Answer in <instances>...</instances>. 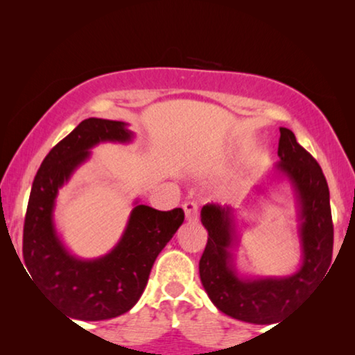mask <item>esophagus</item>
<instances>
[{
    "label": "esophagus",
    "mask_w": 355,
    "mask_h": 355,
    "mask_svg": "<svg viewBox=\"0 0 355 355\" xmlns=\"http://www.w3.org/2000/svg\"><path fill=\"white\" fill-rule=\"evenodd\" d=\"M184 213L189 221H197L198 218V203L196 200H186L184 202Z\"/></svg>",
    "instance_id": "34e87169"
}]
</instances>
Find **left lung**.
<instances>
[{
  "mask_svg": "<svg viewBox=\"0 0 355 355\" xmlns=\"http://www.w3.org/2000/svg\"><path fill=\"white\" fill-rule=\"evenodd\" d=\"M278 168L294 182L302 205L304 263L288 278L241 279L231 265V207L207 203L202 225L208 231L198 271L207 294L223 313L247 323L278 322L304 294L317 284L331 265L333 218L327 178L312 155L299 145L293 130L281 128Z\"/></svg>",
  "mask_w": 355,
  "mask_h": 355,
  "instance_id": "8db88e82",
  "label": "left lung"
}]
</instances>
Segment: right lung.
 Segmentation results:
<instances>
[{
    "mask_svg": "<svg viewBox=\"0 0 355 355\" xmlns=\"http://www.w3.org/2000/svg\"><path fill=\"white\" fill-rule=\"evenodd\" d=\"M129 139L130 132L121 121H82L50 150L33 179L24 221V260L38 289L71 318L96 322L132 309L147 286L158 254L184 223L182 208L159 211L137 205L123 239L103 259L82 261L62 249L51 220L58 189L89 157L94 145Z\"/></svg>",
    "mask_w": 355,
    "mask_h": 355,
    "instance_id": "1",
    "label": "right lung"
}]
</instances>
